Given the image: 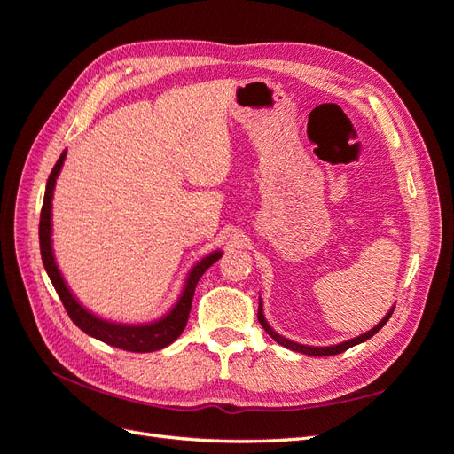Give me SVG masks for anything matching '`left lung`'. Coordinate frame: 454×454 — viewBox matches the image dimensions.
<instances>
[{"instance_id":"obj_1","label":"left lung","mask_w":454,"mask_h":454,"mask_svg":"<svg viewBox=\"0 0 454 454\" xmlns=\"http://www.w3.org/2000/svg\"><path fill=\"white\" fill-rule=\"evenodd\" d=\"M392 312H394V309L384 316V318L371 329V332H367V333H364V335H360V337H356V339H350V340H345V342H340V345H333V347H307V345H299V342H294V340H290V339H284V337H280L277 332H272V327L267 324V320H265V316H263V309H261V303H259V309H257V320H259V324L263 325V329L265 332L278 342V345H282V347H286V348H290V350H295V352H301V354H309V356H333V354H340V352H345V350H348L350 347H354V345H360V342H364V340H367V339H371L373 337L379 329L388 322V318L392 316Z\"/></svg>"}]
</instances>
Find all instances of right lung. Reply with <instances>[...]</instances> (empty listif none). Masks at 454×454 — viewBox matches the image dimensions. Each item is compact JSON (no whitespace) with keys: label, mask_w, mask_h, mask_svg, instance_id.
Masks as SVG:
<instances>
[{"label":"right lung","mask_w":454,"mask_h":454,"mask_svg":"<svg viewBox=\"0 0 454 454\" xmlns=\"http://www.w3.org/2000/svg\"><path fill=\"white\" fill-rule=\"evenodd\" d=\"M66 159V151L60 155V159L54 164V168L47 180V189H45V199L43 206H41V217H39V250H41V259H43L45 270L49 274V278L57 290L62 305L70 316L72 322L83 329V332L90 337H96L104 340L106 345H112L121 350H129V352H153L160 350L164 347H168L170 342H174L177 337L182 335V332L187 325V318L191 312V301H193L195 295V287L200 280L206 269H210L215 261L222 257V252H214L210 255H206L200 263L193 267V270L189 272V278L185 284V290L180 297V301L174 305V309L164 316V318L153 322V324H145V325H121V324H112L106 322L102 318H96L94 314L85 310L81 307L75 297L67 290V286L64 284L60 270L54 263L52 257V248H51V208H52V189L54 184H57V176L62 168V162Z\"/></svg>","instance_id":"1"}]
</instances>
